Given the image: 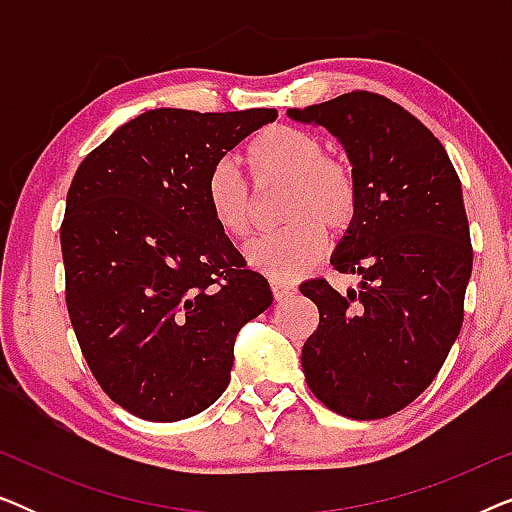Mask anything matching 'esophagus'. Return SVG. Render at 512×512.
<instances>
[{"instance_id":"1","label":"esophagus","mask_w":512,"mask_h":512,"mask_svg":"<svg viewBox=\"0 0 512 512\" xmlns=\"http://www.w3.org/2000/svg\"><path fill=\"white\" fill-rule=\"evenodd\" d=\"M270 289H272V296H275L277 300H284V298H289L293 291H296V286H293L291 282H284V279H270Z\"/></svg>"}]
</instances>
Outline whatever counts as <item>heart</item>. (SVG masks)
I'll use <instances>...</instances> for the list:
<instances>
[{
    "instance_id": "1",
    "label": "heart",
    "mask_w": 512,
    "mask_h": 512,
    "mask_svg": "<svg viewBox=\"0 0 512 512\" xmlns=\"http://www.w3.org/2000/svg\"><path fill=\"white\" fill-rule=\"evenodd\" d=\"M256 181H289L282 219L289 226L258 237L247 247L254 270L272 279H296L324 256L326 228L342 233L352 226L359 207V188L345 163L324 158V144L310 132L272 125L251 139L244 151ZM209 214L223 233H251V193L233 165H214L205 184Z\"/></svg>"
}]
</instances>
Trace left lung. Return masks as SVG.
Here are the masks:
<instances>
[{
    "instance_id": "obj_1",
    "label": "left lung",
    "mask_w": 512,
    "mask_h": 512,
    "mask_svg": "<svg viewBox=\"0 0 512 512\" xmlns=\"http://www.w3.org/2000/svg\"><path fill=\"white\" fill-rule=\"evenodd\" d=\"M286 116L331 132L359 188L331 256L359 289L300 284L319 307L305 380L333 412L389 417L429 387L461 331L473 268L461 181L433 132L382 95L354 90Z\"/></svg>"
}]
</instances>
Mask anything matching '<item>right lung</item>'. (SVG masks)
<instances>
[{"label":"right lung","instance_id":"right-lung-1","mask_svg":"<svg viewBox=\"0 0 512 512\" xmlns=\"http://www.w3.org/2000/svg\"><path fill=\"white\" fill-rule=\"evenodd\" d=\"M275 109H151L76 170L60 228L67 310L95 380L149 422L207 410L240 328L272 305L205 200L214 165Z\"/></svg>","mask_w":512,"mask_h":512}]
</instances>
